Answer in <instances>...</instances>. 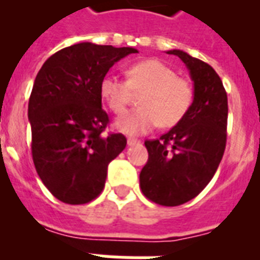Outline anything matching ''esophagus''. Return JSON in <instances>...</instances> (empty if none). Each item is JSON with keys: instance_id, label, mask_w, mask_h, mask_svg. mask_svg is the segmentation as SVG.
I'll list each match as a JSON object with an SVG mask.
<instances>
[{"instance_id": "1", "label": "esophagus", "mask_w": 260, "mask_h": 260, "mask_svg": "<svg viewBox=\"0 0 260 260\" xmlns=\"http://www.w3.org/2000/svg\"><path fill=\"white\" fill-rule=\"evenodd\" d=\"M138 142H140V141L137 140V138H132V137H128V138H127V145H128V146H133V145L138 144Z\"/></svg>"}]
</instances>
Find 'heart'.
<instances>
[{"label":"heart","instance_id":"obj_1","mask_svg":"<svg viewBox=\"0 0 260 260\" xmlns=\"http://www.w3.org/2000/svg\"><path fill=\"white\" fill-rule=\"evenodd\" d=\"M127 80L107 74L100 81V96L114 114L120 115L132 100V92H142L140 108L124 114L116 128L128 136H140L156 126L172 127L190 111L194 88L184 77L158 59H144L126 69Z\"/></svg>","mask_w":260,"mask_h":260}]
</instances>
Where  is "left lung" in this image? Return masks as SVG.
Instances as JSON below:
<instances>
[{
    "mask_svg": "<svg viewBox=\"0 0 260 260\" xmlns=\"http://www.w3.org/2000/svg\"><path fill=\"white\" fill-rule=\"evenodd\" d=\"M190 70L194 102L187 115L157 140H146L149 158L140 174L142 194L162 206L195 198L216 174L226 145L228 98L212 66L171 50Z\"/></svg>",
    "mask_w": 260,
    "mask_h": 260,
    "instance_id": "1",
    "label": "left lung"
}]
</instances>
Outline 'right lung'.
<instances>
[{"mask_svg":"<svg viewBox=\"0 0 260 260\" xmlns=\"http://www.w3.org/2000/svg\"><path fill=\"white\" fill-rule=\"evenodd\" d=\"M133 47L84 42L44 62L28 103L32 160L48 191L62 202L82 205L100 195L111 160L126 148L120 133L103 136L108 115L100 81Z\"/></svg>","mask_w":260,"mask_h":260,"instance_id":"1","label":"right lung"}]
</instances>
